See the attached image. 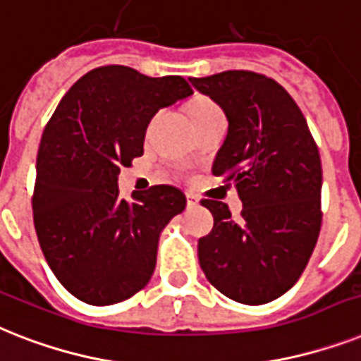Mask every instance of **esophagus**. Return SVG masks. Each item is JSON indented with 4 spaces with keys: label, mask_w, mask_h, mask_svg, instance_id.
<instances>
[{
    "label": "esophagus",
    "mask_w": 361,
    "mask_h": 361,
    "mask_svg": "<svg viewBox=\"0 0 361 361\" xmlns=\"http://www.w3.org/2000/svg\"><path fill=\"white\" fill-rule=\"evenodd\" d=\"M200 204V200H198V196L192 195V192H187V206L189 207H196Z\"/></svg>",
    "instance_id": "1"
}]
</instances>
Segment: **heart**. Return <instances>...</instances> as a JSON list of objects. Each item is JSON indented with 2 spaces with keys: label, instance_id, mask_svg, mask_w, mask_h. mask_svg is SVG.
<instances>
[{
  "label": "heart",
  "instance_id": "1",
  "mask_svg": "<svg viewBox=\"0 0 361 361\" xmlns=\"http://www.w3.org/2000/svg\"><path fill=\"white\" fill-rule=\"evenodd\" d=\"M189 113H190V116H192V120H195V122H198V120L207 118V116H211V114H219L221 113V109H219V107H216V105L213 104L211 99L195 98L189 104Z\"/></svg>",
  "mask_w": 361,
  "mask_h": 361
}]
</instances>
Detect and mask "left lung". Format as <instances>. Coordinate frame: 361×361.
Returning a JSON list of instances; mask_svg holds the SVG:
<instances>
[{
    "mask_svg": "<svg viewBox=\"0 0 361 361\" xmlns=\"http://www.w3.org/2000/svg\"><path fill=\"white\" fill-rule=\"evenodd\" d=\"M221 105L228 135L213 174L237 187L241 219L226 204L202 200L215 219L198 241L207 280L235 302L282 297L306 269L321 230L323 169L302 111L282 85L247 70L189 78Z\"/></svg>",
    "mask_w": 361,
    "mask_h": 361,
    "instance_id": "obj_1",
    "label": "left lung"
}]
</instances>
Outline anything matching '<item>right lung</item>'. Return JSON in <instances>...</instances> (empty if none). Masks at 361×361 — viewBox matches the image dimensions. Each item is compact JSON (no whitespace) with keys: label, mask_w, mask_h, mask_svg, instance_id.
Masks as SVG:
<instances>
[{"label":"right lung","mask_w":361,"mask_h":361,"mask_svg":"<svg viewBox=\"0 0 361 361\" xmlns=\"http://www.w3.org/2000/svg\"><path fill=\"white\" fill-rule=\"evenodd\" d=\"M190 94L180 75L111 64L78 79L49 118L37 155L35 228L49 269L79 300L122 302L150 280L161 231L187 198L172 185L120 198V166L142 155L154 114Z\"/></svg>","instance_id":"obj_1"}]
</instances>
